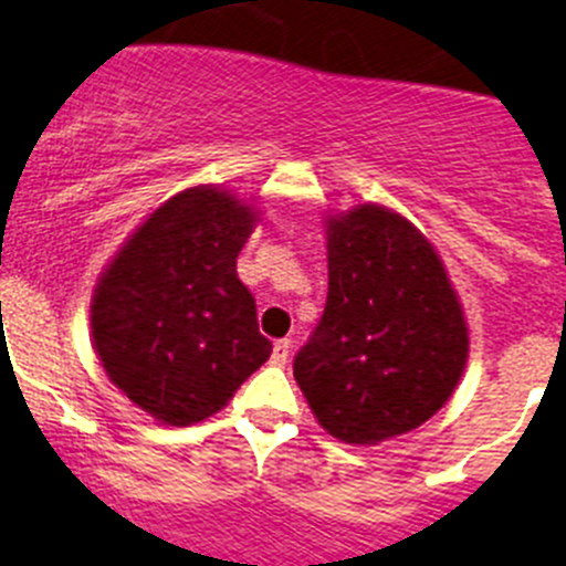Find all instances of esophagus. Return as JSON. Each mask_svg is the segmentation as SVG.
I'll list each match as a JSON object with an SVG mask.
<instances>
[{
	"label": "esophagus",
	"mask_w": 566,
	"mask_h": 566,
	"mask_svg": "<svg viewBox=\"0 0 566 566\" xmlns=\"http://www.w3.org/2000/svg\"><path fill=\"white\" fill-rule=\"evenodd\" d=\"M290 346H293V340H290V337H282V340L273 343V355H271L273 366H284V363H287Z\"/></svg>",
	"instance_id": "1"
}]
</instances>
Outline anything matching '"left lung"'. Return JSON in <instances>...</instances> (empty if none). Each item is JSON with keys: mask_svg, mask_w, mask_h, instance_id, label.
Wrapping results in <instances>:
<instances>
[{"mask_svg": "<svg viewBox=\"0 0 566 566\" xmlns=\"http://www.w3.org/2000/svg\"><path fill=\"white\" fill-rule=\"evenodd\" d=\"M326 253V307L295 355V382L340 441L402 436L441 410L461 379V301L424 234L382 206L332 218Z\"/></svg>", "mask_w": 566, "mask_h": 566, "instance_id": "obj_1", "label": "left lung"}]
</instances>
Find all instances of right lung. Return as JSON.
<instances>
[{"label":"right lung","mask_w":566,"mask_h":566,"mask_svg":"<svg viewBox=\"0 0 566 566\" xmlns=\"http://www.w3.org/2000/svg\"><path fill=\"white\" fill-rule=\"evenodd\" d=\"M256 209L218 187L158 206L99 276L92 337L111 382L153 419H209L271 357L237 256Z\"/></svg>","instance_id":"add662e5"}]
</instances>
